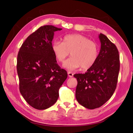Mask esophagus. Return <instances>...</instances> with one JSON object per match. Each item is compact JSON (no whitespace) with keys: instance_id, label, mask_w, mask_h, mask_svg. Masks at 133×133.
Instances as JSON below:
<instances>
[{"instance_id":"34e87169","label":"esophagus","mask_w":133,"mask_h":133,"mask_svg":"<svg viewBox=\"0 0 133 133\" xmlns=\"http://www.w3.org/2000/svg\"><path fill=\"white\" fill-rule=\"evenodd\" d=\"M68 76H69V77H70V78H72L73 76V73H71V72H70V71L68 72Z\"/></svg>"}]
</instances>
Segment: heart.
<instances>
[{"mask_svg":"<svg viewBox=\"0 0 133 133\" xmlns=\"http://www.w3.org/2000/svg\"><path fill=\"white\" fill-rule=\"evenodd\" d=\"M51 49L59 62H63L70 52L71 57L63 64V67L70 71L81 67L84 70L89 69L94 65L99 55L98 44L79 34L65 35L62 42H54Z\"/></svg>","mask_w":133,"mask_h":133,"instance_id":"b5f03b06","label":"heart"}]
</instances>
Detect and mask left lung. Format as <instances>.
I'll return each instance as SVG.
<instances>
[{"instance_id": "left-lung-1", "label": "left lung", "mask_w": 133, "mask_h": 133, "mask_svg": "<svg viewBox=\"0 0 133 133\" xmlns=\"http://www.w3.org/2000/svg\"><path fill=\"white\" fill-rule=\"evenodd\" d=\"M101 43L97 60L85 74H76L75 97L86 108L94 109L105 104L113 94L120 69L119 52L115 44L100 33Z\"/></svg>"}]
</instances>
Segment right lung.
Returning <instances> with one entry per match:
<instances>
[{
    "instance_id": "1",
    "label": "right lung",
    "mask_w": 133,
    "mask_h": 133,
    "mask_svg": "<svg viewBox=\"0 0 133 133\" xmlns=\"http://www.w3.org/2000/svg\"><path fill=\"white\" fill-rule=\"evenodd\" d=\"M61 30L50 25L40 27L19 49L17 69L20 92L36 109H46L54 104L67 78L66 71L58 65L51 49L54 32Z\"/></svg>"
}]
</instances>
